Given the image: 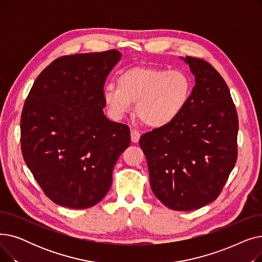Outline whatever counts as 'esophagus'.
I'll list each match as a JSON object with an SVG mask.
<instances>
[{"label": "esophagus", "mask_w": 262, "mask_h": 262, "mask_svg": "<svg viewBox=\"0 0 262 262\" xmlns=\"http://www.w3.org/2000/svg\"><path fill=\"white\" fill-rule=\"evenodd\" d=\"M140 133L137 130V129H135V128H132L130 129V139H132V141L134 142V143H137L139 141V139H140Z\"/></svg>", "instance_id": "obj_1"}]
</instances>
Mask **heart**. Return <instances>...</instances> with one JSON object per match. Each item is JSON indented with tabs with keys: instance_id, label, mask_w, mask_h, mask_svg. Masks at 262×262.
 <instances>
[{
	"instance_id": "obj_1",
	"label": "heart",
	"mask_w": 262,
	"mask_h": 262,
	"mask_svg": "<svg viewBox=\"0 0 262 262\" xmlns=\"http://www.w3.org/2000/svg\"><path fill=\"white\" fill-rule=\"evenodd\" d=\"M191 91V79L183 71L137 67L120 73L117 86L106 85L102 96L114 119H123L136 102V114L143 123L158 128L180 117Z\"/></svg>"
}]
</instances>
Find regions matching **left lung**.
<instances>
[{
	"instance_id": "obj_1",
	"label": "left lung",
	"mask_w": 262,
	"mask_h": 262,
	"mask_svg": "<svg viewBox=\"0 0 262 262\" xmlns=\"http://www.w3.org/2000/svg\"><path fill=\"white\" fill-rule=\"evenodd\" d=\"M195 86L184 112L139 140L156 198L173 210L199 209L213 202L237 161L238 115L215 69L200 58L181 57Z\"/></svg>"
}]
</instances>
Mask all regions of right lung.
I'll return each instance as SVG.
<instances>
[{"mask_svg":"<svg viewBox=\"0 0 262 262\" xmlns=\"http://www.w3.org/2000/svg\"><path fill=\"white\" fill-rule=\"evenodd\" d=\"M117 50L62 56L36 78L21 116L26 166L46 195L63 207L85 209L109 191L129 127L103 113L107 75Z\"/></svg>","mask_w":262,"mask_h":262,"instance_id":"right-lung-1","label":"right lung"}]
</instances>
